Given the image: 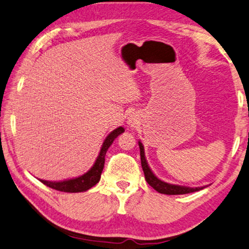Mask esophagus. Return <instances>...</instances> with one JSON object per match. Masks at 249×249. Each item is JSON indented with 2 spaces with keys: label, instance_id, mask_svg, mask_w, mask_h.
<instances>
[{
  "label": "esophagus",
  "instance_id": "obj_1",
  "mask_svg": "<svg viewBox=\"0 0 249 249\" xmlns=\"http://www.w3.org/2000/svg\"><path fill=\"white\" fill-rule=\"evenodd\" d=\"M128 124L131 125V126H133L134 125V122L133 121H128Z\"/></svg>",
  "mask_w": 249,
  "mask_h": 249
}]
</instances>
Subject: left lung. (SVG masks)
<instances>
[{
    "label": "left lung",
    "mask_w": 249,
    "mask_h": 249,
    "mask_svg": "<svg viewBox=\"0 0 249 249\" xmlns=\"http://www.w3.org/2000/svg\"><path fill=\"white\" fill-rule=\"evenodd\" d=\"M140 149H141V163L142 167H143L145 179L147 183L151 185V186L157 191L160 194H166V195H181V194H188V193H194L197 191H200V189L205 188L204 187H187V186H179V185H173L165 183V181L160 180V178L154 175L152 169L149 168L147 161L145 159V153H144V146L143 144L139 142Z\"/></svg>",
    "instance_id": "left-lung-1"
}]
</instances>
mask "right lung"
<instances>
[{
    "label": "right lung",
    "mask_w": 249,
    "mask_h": 249,
    "mask_svg": "<svg viewBox=\"0 0 249 249\" xmlns=\"http://www.w3.org/2000/svg\"><path fill=\"white\" fill-rule=\"evenodd\" d=\"M124 131L125 129L123 127H118L108 134V136L106 137L103 145H102V148L100 151V154H98L95 163H94L92 168H90L88 173H85L84 175L75 177V178L72 179H66L61 181H50L44 179L39 180H41L44 185H46V186L65 193H81L92 188L94 185H96L101 179V174L104 168L105 163V155L108 147L112 145L114 140H115L118 135H121L122 133H124Z\"/></svg>",
    "instance_id": "obj_1"
}]
</instances>
